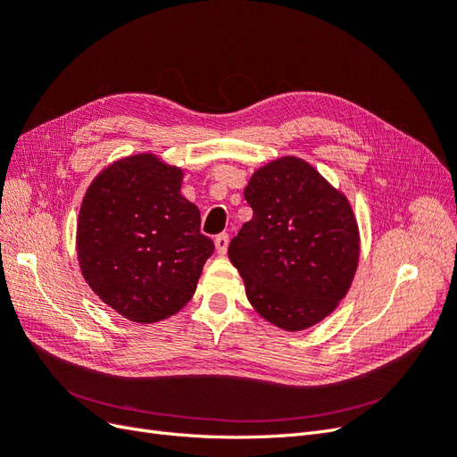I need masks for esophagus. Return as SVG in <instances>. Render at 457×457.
<instances>
[{
  "label": "esophagus",
  "mask_w": 457,
  "mask_h": 457,
  "mask_svg": "<svg viewBox=\"0 0 457 457\" xmlns=\"http://www.w3.org/2000/svg\"><path fill=\"white\" fill-rule=\"evenodd\" d=\"M214 245H216V253H218L220 256H224V254L228 253V245H229V235H228V233H220V235H216V239H214Z\"/></svg>",
  "instance_id": "1"
}]
</instances>
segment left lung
Wrapping results in <instances>:
<instances>
[{"mask_svg": "<svg viewBox=\"0 0 457 457\" xmlns=\"http://www.w3.org/2000/svg\"><path fill=\"white\" fill-rule=\"evenodd\" d=\"M245 199L253 220L228 248L246 298L271 325L296 332L330 315L359 263V229L347 197L298 157L258 169Z\"/></svg>", "mask_w": 457, "mask_h": 457, "instance_id": "obj_1", "label": "left lung"}]
</instances>
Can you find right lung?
<instances>
[{
  "instance_id": "right-lung-1",
  "label": "right lung",
  "mask_w": 457,
  "mask_h": 457,
  "mask_svg": "<svg viewBox=\"0 0 457 457\" xmlns=\"http://www.w3.org/2000/svg\"><path fill=\"white\" fill-rule=\"evenodd\" d=\"M179 167L152 154L115 161L87 189L78 218L79 268L96 296L150 325L191 300L214 243L182 194Z\"/></svg>"
}]
</instances>
